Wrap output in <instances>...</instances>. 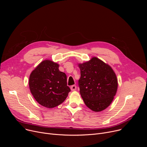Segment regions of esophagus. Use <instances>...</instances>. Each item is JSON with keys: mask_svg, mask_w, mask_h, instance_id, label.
<instances>
[{"mask_svg": "<svg viewBox=\"0 0 147 147\" xmlns=\"http://www.w3.org/2000/svg\"><path fill=\"white\" fill-rule=\"evenodd\" d=\"M70 89H71V91H76V89H77V87H76V85H73V86H71Z\"/></svg>", "mask_w": 147, "mask_h": 147, "instance_id": "obj_1", "label": "esophagus"}]
</instances>
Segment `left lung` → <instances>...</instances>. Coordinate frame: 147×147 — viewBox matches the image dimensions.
I'll list each match as a JSON object with an SVG mask.
<instances>
[{"label": "left lung", "mask_w": 147, "mask_h": 147, "mask_svg": "<svg viewBox=\"0 0 147 147\" xmlns=\"http://www.w3.org/2000/svg\"><path fill=\"white\" fill-rule=\"evenodd\" d=\"M81 77L78 86L86 106L94 112L107 108L117 90V80L112 67L96 57L78 64Z\"/></svg>", "instance_id": "left-lung-1"}]
</instances>
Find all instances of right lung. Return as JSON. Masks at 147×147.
Returning a JSON list of instances; mask_svg holds the SVG:
<instances>
[{"label": "right lung", "mask_w": 147, "mask_h": 147, "mask_svg": "<svg viewBox=\"0 0 147 147\" xmlns=\"http://www.w3.org/2000/svg\"><path fill=\"white\" fill-rule=\"evenodd\" d=\"M59 67L56 63L45 60L30 76L32 95L40 105L48 108H55L63 102L70 91L67 85V76L59 70Z\"/></svg>", "instance_id": "right-lung-1"}]
</instances>
